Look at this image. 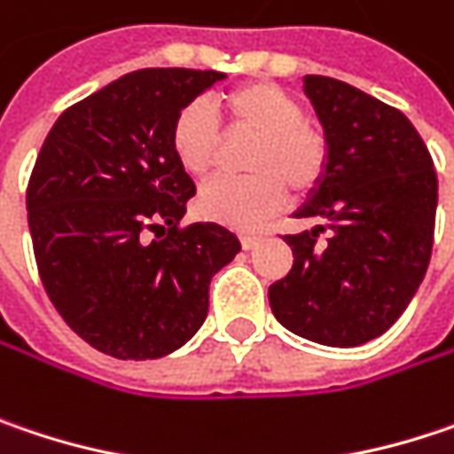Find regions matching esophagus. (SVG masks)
I'll list each match as a JSON object with an SVG mask.
<instances>
[{"mask_svg":"<svg viewBox=\"0 0 454 454\" xmlns=\"http://www.w3.org/2000/svg\"><path fill=\"white\" fill-rule=\"evenodd\" d=\"M240 243H243L245 250H253L255 245L261 243V238H258V235H253V232H243V235H240Z\"/></svg>","mask_w":454,"mask_h":454,"instance_id":"1","label":"esophagus"}]
</instances>
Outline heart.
Here are the masks:
<instances>
[{
  "label": "heart",
  "mask_w": 454,
  "mask_h": 454,
  "mask_svg": "<svg viewBox=\"0 0 454 454\" xmlns=\"http://www.w3.org/2000/svg\"><path fill=\"white\" fill-rule=\"evenodd\" d=\"M235 134L255 137L247 152V178H219L199 193L204 216L232 227H253L271 216L294 193H309L328 173V145L305 123L302 103L274 82H247L222 95ZM170 145L180 168L193 178H207L219 165L222 134L204 103L185 106L173 123Z\"/></svg>",
  "instance_id": "obj_1"
}]
</instances>
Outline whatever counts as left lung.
Returning <instances> with one entry per match:
<instances>
[{"label":"left lung","instance_id":"1","mask_svg":"<svg viewBox=\"0 0 454 454\" xmlns=\"http://www.w3.org/2000/svg\"><path fill=\"white\" fill-rule=\"evenodd\" d=\"M302 82L328 145V173L294 211L315 224L286 235L294 266L269 286V302L294 336L351 348L382 336L424 281L437 173L401 111L333 77Z\"/></svg>","mask_w":454,"mask_h":454}]
</instances>
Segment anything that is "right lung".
Segmentation results:
<instances>
[{"label":"right lung","mask_w":454,"mask_h":454,"mask_svg":"<svg viewBox=\"0 0 454 454\" xmlns=\"http://www.w3.org/2000/svg\"><path fill=\"white\" fill-rule=\"evenodd\" d=\"M222 72L139 69L59 115L27 183L41 281L67 325L115 359H160L196 336L211 276L238 253L216 222L180 230L196 185L170 145Z\"/></svg>","instance_id":"right-lung-1"}]
</instances>
